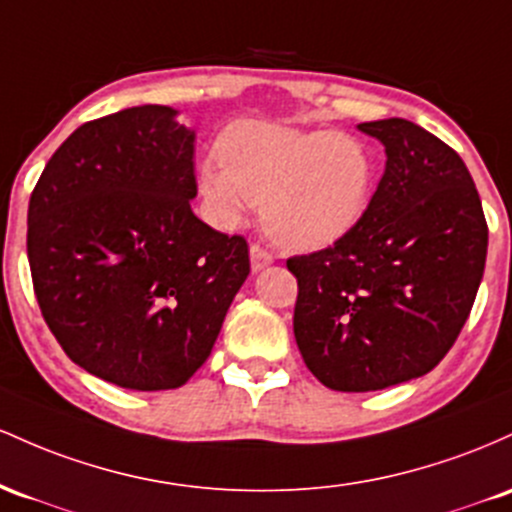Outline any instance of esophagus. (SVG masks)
<instances>
[{"label": "esophagus", "mask_w": 512, "mask_h": 512, "mask_svg": "<svg viewBox=\"0 0 512 512\" xmlns=\"http://www.w3.org/2000/svg\"><path fill=\"white\" fill-rule=\"evenodd\" d=\"M249 256H251V268H254V271H263V268L273 263V254L268 249H263L261 244H251Z\"/></svg>", "instance_id": "esophagus-1"}]
</instances>
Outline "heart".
I'll list each match as a JSON object with an SVG mask.
<instances>
[{"label": "heart", "mask_w": 512, "mask_h": 512, "mask_svg": "<svg viewBox=\"0 0 512 512\" xmlns=\"http://www.w3.org/2000/svg\"><path fill=\"white\" fill-rule=\"evenodd\" d=\"M200 188L222 225L263 205V225L292 249H321L358 225L370 203L375 162L355 135L239 123L217 147Z\"/></svg>", "instance_id": "b5f03b06"}]
</instances>
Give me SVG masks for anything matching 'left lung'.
<instances>
[{
	"mask_svg": "<svg viewBox=\"0 0 512 512\" xmlns=\"http://www.w3.org/2000/svg\"><path fill=\"white\" fill-rule=\"evenodd\" d=\"M387 152L358 225L329 249L287 258L295 341L336 392L416 380L455 346L486 266L488 227L462 157L404 118L360 123Z\"/></svg>",
	"mask_w": 512,
	"mask_h": 512,
	"instance_id": "1",
	"label": "left lung"
}]
</instances>
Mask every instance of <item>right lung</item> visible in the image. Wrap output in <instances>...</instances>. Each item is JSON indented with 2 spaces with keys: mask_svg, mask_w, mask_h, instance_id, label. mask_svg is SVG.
Here are the masks:
<instances>
[{
  "mask_svg": "<svg viewBox=\"0 0 512 512\" xmlns=\"http://www.w3.org/2000/svg\"><path fill=\"white\" fill-rule=\"evenodd\" d=\"M195 132L169 106L89 120L28 203V263L72 363L137 392L176 389L208 360L249 275L244 237L193 215Z\"/></svg>",
  "mask_w": 512,
  "mask_h": 512,
  "instance_id": "1",
  "label": "right lung"
}]
</instances>
